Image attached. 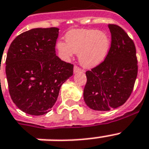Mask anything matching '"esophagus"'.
<instances>
[{"label": "esophagus", "mask_w": 149, "mask_h": 149, "mask_svg": "<svg viewBox=\"0 0 149 149\" xmlns=\"http://www.w3.org/2000/svg\"><path fill=\"white\" fill-rule=\"evenodd\" d=\"M81 72V69H79L78 66L75 65L74 68H73V72H74V73H77V72Z\"/></svg>", "instance_id": "obj_1"}]
</instances>
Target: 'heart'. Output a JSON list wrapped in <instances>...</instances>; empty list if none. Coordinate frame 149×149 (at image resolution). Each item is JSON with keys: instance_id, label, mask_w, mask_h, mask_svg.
Here are the masks:
<instances>
[{"instance_id": "b5f03b06", "label": "heart", "mask_w": 149, "mask_h": 149, "mask_svg": "<svg viewBox=\"0 0 149 149\" xmlns=\"http://www.w3.org/2000/svg\"><path fill=\"white\" fill-rule=\"evenodd\" d=\"M111 39L108 34L96 29H77L68 32L65 42H58L56 49L63 60L68 61L73 53L79 54V62L91 69L104 61L108 53Z\"/></svg>"}]
</instances>
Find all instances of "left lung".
<instances>
[{"instance_id":"8db88e82","label":"left lung","mask_w":149,"mask_h":149,"mask_svg":"<svg viewBox=\"0 0 149 149\" xmlns=\"http://www.w3.org/2000/svg\"><path fill=\"white\" fill-rule=\"evenodd\" d=\"M111 45L103 63L86 71L84 99L92 110L107 111L125 104L134 88L138 74L136 49L120 27L108 24Z\"/></svg>"}]
</instances>
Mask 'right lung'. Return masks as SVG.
Masks as SVG:
<instances>
[{
  "label": "right lung",
  "instance_id": "add662e5",
  "mask_svg": "<svg viewBox=\"0 0 149 149\" xmlns=\"http://www.w3.org/2000/svg\"><path fill=\"white\" fill-rule=\"evenodd\" d=\"M58 28L33 29L14 39L6 58L10 97L24 113L43 115L51 111L73 65L56 56Z\"/></svg>",
  "mask_w": 149,
  "mask_h": 149
}]
</instances>
